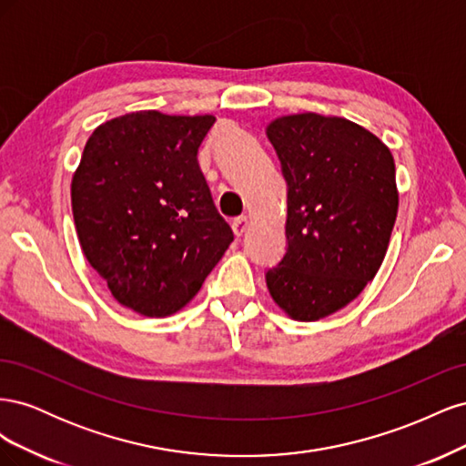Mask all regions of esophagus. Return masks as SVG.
Returning a JSON list of instances; mask_svg holds the SVG:
<instances>
[{"label":"esophagus","instance_id":"1","mask_svg":"<svg viewBox=\"0 0 466 466\" xmlns=\"http://www.w3.org/2000/svg\"><path fill=\"white\" fill-rule=\"evenodd\" d=\"M247 229H248V218L247 216H241V218L233 219V231H235L237 237H241Z\"/></svg>","mask_w":466,"mask_h":466}]
</instances>
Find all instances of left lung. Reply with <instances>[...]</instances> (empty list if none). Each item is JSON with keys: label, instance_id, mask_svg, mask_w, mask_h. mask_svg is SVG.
I'll return each instance as SVG.
<instances>
[{"label": "left lung", "instance_id": "left-lung-1", "mask_svg": "<svg viewBox=\"0 0 466 466\" xmlns=\"http://www.w3.org/2000/svg\"><path fill=\"white\" fill-rule=\"evenodd\" d=\"M266 136L288 182V250L266 286L293 320H319L383 264L399 211L394 159L363 126L317 112L279 116Z\"/></svg>", "mask_w": 466, "mask_h": 466}]
</instances>
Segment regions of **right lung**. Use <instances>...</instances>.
<instances>
[{
    "mask_svg": "<svg viewBox=\"0 0 466 466\" xmlns=\"http://www.w3.org/2000/svg\"><path fill=\"white\" fill-rule=\"evenodd\" d=\"M216 116L130 112L95 128L72 178L83 255L115 299L168 317L200 291L233 241L198 165Z\"/></svg>",
    "mask_w": 466,
    "mask_h": 466,
    "instance_id": "1",
    "label": "right lung"
}]
</instances>
